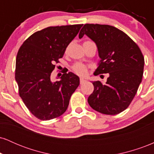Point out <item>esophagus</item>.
I'll use <instances>...</instances> for the list:
<instances>
[{
    "label": "esophagus",
    "mask_w": 154,
    "mask_h": 154,
    "mask_svg": "<svg viewBox=\"0 0 154 154\" xmlns=\"http://www.w3.org/2000/svg\"><path fill=\"white\" fill-rule=\"evenodd\" d=\"M79 82H80V84H83V83L86 82V80L84 78H80V79H79Z\"/></svg>",
    "instance_id": "1"
}]
</instances>
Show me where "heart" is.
<instances>
[{"label":"heart","mask_w":154,"mask_h":154,"mask_svg":"<svg viewBox=\"0 0 154 154\" xmlns=\"http://www.w3.org/2000/svg\"><path fill=\"white\" fill-rule=\"evenodd\" d=\"M85 42H91V41H85ZM73 70L77 75L80 76H85L87 75L88 73V68L85 65L82 63H75L73 66Z\"/></svg>","instance_id":"1"}]
</instances>
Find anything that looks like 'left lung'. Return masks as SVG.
<instances>
[{"label": "left lung", "mask_w": 154, "mask_h": 154, "mask_svg": "<svg viewBox=\"0 0 154 154\" xmlns=\"http://www.w3.org/2000/svg\"><path fill=\"white\" fill-rule=\"evenodd\" d=\"M86 35L98 48L100 61L94 75L109 73L106 82H93L88 97L92 109L115 115L129 106L142 81L144 57L138 45L128 35L113 26L86 24L79 38Z\"/></svg>", "instance_id": "left-lung-1"}]
</instances>
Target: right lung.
<instances>
[{
    "instance_id": "obj_1",
    "label": "right lung",
    "mask_w": 154,
    "mask_h": 154,
    "mask_svg": "<svg viewBox=\"0 0 154 154\" xmlns=\"http://www.w3.org/2000/svg\"><path fill=\"white\" fill-rule=\"evenodd\" d=\"M82 26H48L29 36L19 48L15 70L19 93L26 108L39 119L62 115L79 86V77L72 72H63L56 82L51 80V75L55 63L59 62Z\"/></svg>"
}]
</instances>
